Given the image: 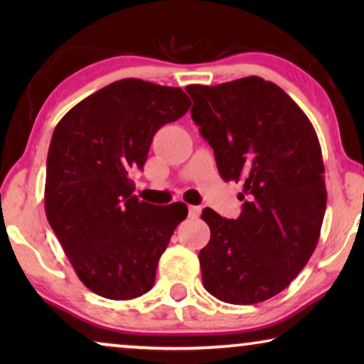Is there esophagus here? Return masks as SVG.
Wrapping results in <instances>:
<instances>
[{
    "instance_id": "obj_1",
    "label": "esophagus",
    "mask_w": 364,
    "mask_h": 364,
    "mask_svg": "<svg viewBox=\"0 0 364 364\" xmlns=\"http://www.w3.org/2000/svg\"><path fill=\"white\" fill-rule=\"evenodd\" d=\"M200 212H202V207H198V205L188 207V215H191L192 218H197L198 215H200Z\"/></svg>"
}]
</instances>
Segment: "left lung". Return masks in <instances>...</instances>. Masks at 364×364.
I'll use <instances>...</instances> for the list:
<instances>
[{
	"mask_svg": "<svg viewBox=\"0 0 364 364\" xmlns=\"http://www.w3.org/2000/svg\"><path fill=\"white\" fill-rule=\"evenodd\" d=\"M186 89L222 178L243 182L237 220L202 210L210 227L198 253L203 287L232 305L265 301L290 285L320 238L326 187L316 132L282 87L258 76Z\"/></svg>",
	"mask_w": 364,
	"mask_h": 364,
	"instance_id": "8db88e82",
	"label": "left lung"
}]
</instances>
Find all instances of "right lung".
<instances>
[{
	"label": "right lung",
	"mask_w": 364,
	"mask_h": 364,
	"mask_svg": "<svg viewBox=\"0 0 364 364\" xmlns=\"http://www.w3.org/2000/svg\"><path fill=\"white\" fill-rule=\"evenodd\" d=\"M191 107L181 87L121 79L76 104L53 132L44 207L79 280L109 300L154 287L159 258L187 217L182 202L152 205L134 196L132 168L152 137Z\"/></svg>",
	"instance_id": "obj_1"
}]
</instances>
